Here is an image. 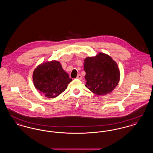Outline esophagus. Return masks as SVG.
Instances as JSON below:
<instances>
[{
    "mask_svg": "<svg viewBox=\"0 0 153 153\" xmlns=\"http://www.w3.org/2000/svg\"><path fill=\"white\" fill-rule=\"evenodd\" d=\"M76 79H79V80H81L82 79V76L81 74H78L77 76V77H76Z\"/></svg>",
    "mask_w": 153,
    "mask_h": 153,
    "instance_id": "esophagus-1",
    "label": "esophagus"
}]
</instances>
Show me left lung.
Listing matches in <instances>:
<instances>
[{
  "label": "left lung",
  "instance_id": "8db88e82",
  "mask_svg": "<svg viewBox=\"0 0 153 153\" xmlns=\"http://www.w3.org/2000/svg\"><path fill=\"white\" fill-rule=\"evenodd\" d=\"M85 87L96 95L111 93L120 81V72L115 62L109 55L99 52L95 57L84 59Z\"/></svg>",
  "mask_w": 153,
  "mask_h": 153
}]
</instances>
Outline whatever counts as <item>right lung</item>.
Listing matches in <instances>:
<instances>
[{"label":"right lung","instance_id":"right-lung-1","mask_svg":"<svg viewBox=\"0 0 153 153\" xmlns=\"http://www.w3.org/2000/svg\"><path fill=\"white\" fill-rule=\"evenodd\" d=\"M72 81L60 62L56 60L40 64L33 73L36 89L48 98H55L61 94Z\"/></svg>","mask_w":153,"mask_h":153}]
</instances>
